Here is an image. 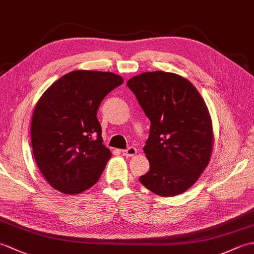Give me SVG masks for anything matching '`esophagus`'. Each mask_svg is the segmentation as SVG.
<instances>
[{
  "instance_id": "esophagus-1",
  "label": "esophagus",
  "mask_w": 254,
  "mask_h": 254,
  "mask_svg": "<svg viewBox=\"0 0 254 254\" xmlns=\"http://www.w3.org/2000/svg\"><path fill=\"white\" fill-rule=\"evenodd\" d=\"M122 154L123 156H126V157H132V156L137 154V149L135 147H128L127 149L122 150Z\"/></svg>"
}]
</instances>
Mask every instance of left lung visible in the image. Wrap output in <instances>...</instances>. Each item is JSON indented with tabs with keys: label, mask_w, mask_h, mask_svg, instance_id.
<instances>
[{
	"label": "left lung",
	"mask_w": 254,
	"mask_h": 254,
	"mask_svg": "<svg viewBox=\"0 0 254 254\" xmlns=\"http://www.w3.org/2000/svg\"><path fill=\"white\" fill-rule=\"evenodd\" d=\"M127 85L150 120L143 148L149 171L139 182L157 195H179L210 160L214 132L208 108L194 85L175 73L145 72Z\"/></svg>",
	"instance_id": "1"
}]
</instances>
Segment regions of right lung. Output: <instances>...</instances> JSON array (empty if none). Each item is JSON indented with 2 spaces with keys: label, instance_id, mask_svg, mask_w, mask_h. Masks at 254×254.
Wrapping results in <instances>:
<instances>
[{
  "label": "right lung",
  "instance_id": "1",
  "mask_svg": "<svg viewBox=\"0 0 254 254\" xmlns=\"http://www.w3.org/2000/svg\"><path fill=\"white\" fill-rule=\"evenodd\" d=\"M123 84L111 72H69L37 101L30 135L36 164L55 190L74 195L93 187L111 157L102 144L97 110Z\"/></svg>",
  "mask_w": 254,
  "mask_h": 254
}]
</instances>
